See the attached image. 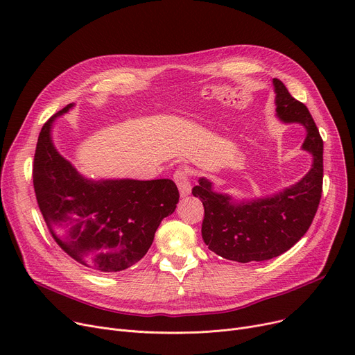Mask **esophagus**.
<instances>
[{"mask_svg": "<svg viewBox=\"0 0 355 355\" xmlns=\"http://www.w3.org/2000/svg\"><path fill=\"white\" fill-rule=\"evenodd\" d=\"M174 181H175V184L178 185L180 194H181L182 197L190 194V191H191V184H190V175H189V171H187V170H182V168H180V170H177V171L174 173Z\"/></svg>", "mask_w": 355, "mask_h": 355, "instance_id": "esophagus-1", "label": "esophagus"}]
</instances>
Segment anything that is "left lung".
Wrapping results in <instances>:
<instances>
[{"instance_id": "1", "label": "left lung", "mask_w": 355, "mask_h": 355, "mask_svg": "<svg viewBox=\"0 0 355 355\" xmlns=\"http://www.w3.org/2000/svg\"><path fill=\"white\" fill-rule=\"evenodd\" d=\"M277 118L297 122L306 129L302 145L313 157L309 173L292 187L266 198L236 204L227 194L213 191L200 178L193 189L204 206L201 234L216 254L234 262H262L289 250L312 225L320 206L324 178V142L308 107L292 98L286 86L273 79Z\"/></svg>"}]
</instances>
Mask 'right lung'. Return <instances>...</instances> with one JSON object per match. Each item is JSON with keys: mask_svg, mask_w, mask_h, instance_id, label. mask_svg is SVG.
I'll use <instances>...</instances> for the list:
<instances>
[{"mask_svg": "<svg viewBox=\"0 0 355 355\" xmlns=\"http://www.w3.org/2000/svg\"><path fill=\"white\" fill-rule=\"evenodd\" d=\"M37 141L33 184L37 204L59 248L96 272H121L146 254L164 217L174 213L180 193L174 181L106 180L82 177L51 142L53 121Z\"/></svg>", "mask_w": 355, "mask_h": 355, "instance_id": "add662e5", "label": "right lung"}]
</instances>
